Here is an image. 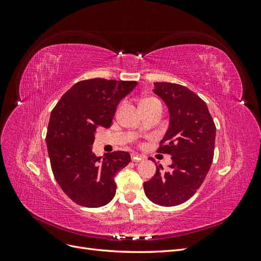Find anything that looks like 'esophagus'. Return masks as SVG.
Wrapping results in <instances>:
<instances>
[{"label":"esophagus","mask_w":261,"mask_h":261,"mask_svg":"<svg viewBox=\"0 0 261 261\" xmlns=\"http://www.w3.org/2000/svg\"><path fill=\"white\" fill-rule=\"evenodd\" d=\"M130 156H132V161H133V162H139V161H141V160H144V155H141V154L132 153Z\"/></svg>","instance_id":"obj_1"}]
</instances>
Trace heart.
<instances>
[{"label": "heart", "instance_id": "heart-1", "mask_svg": "<svg viewBox=\"0 0 261 261\" xmlns=\"http://www.w3.org/2000/svg\"><path fill=\"white\" fill-rule=\"evenodd\" d=\"M154 101H158L156 99L154 98H144L143 100H141L140 105H144V103H149V102H154Z\"/></svg>", "mask_w": 261, "mask_h": 261}]
</instances>
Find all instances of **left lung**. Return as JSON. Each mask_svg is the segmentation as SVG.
Masks as SVG:
<instances>
[{"label":"left lung","mask_w":261,"mask_h":261,"mask_svg":"<svg viewBox=\"0 0 261 261\" xmlns=\"http://www.w3.org/2000/svg\"><path fill=\"white\" fill-rule=\"evenodd\" d=\"M153 85L170 112L169 129L156 152L171 154L172 164L168 172L156 164L144 191L153 203L173 207L194 196L206 178L215 153L216 125L206 102L192 90L172 83Z\"/></svg>","instance_id":"1"}]
</instances>
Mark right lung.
Returning <instances> with one entry per match:
<instances>
[{"instance_id": "add662e5", "label": "right lung", "mask_w": 261, "mask_h": 261, "mask_svg": "<svg viewBox=\"0 0 261 261\" xmlns=\"http://www.w3.org/2000/svg\"><path fill=\"white\" fill-rule=\"evenodd\" d=\"M137 82L93 78L78 82L51 112L46 147L53 175L74 202L87 208L106 206L116 192L114 176L130 162L126 151L97 156L92 151L98 127L109 128L120 101Z\"/></svg>"}]
</instances>
